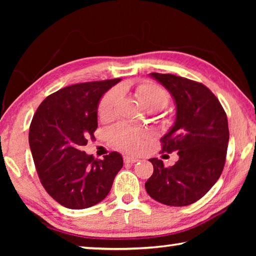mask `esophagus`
<instances>
[{"label":"esophagus","mask_w":256,"mask_h":256,"mask_svg":"<svg viewBox=\"0 0 256 256\" xmlns=\"http://www.w3.org/2000/svg\"><path fill=\"white\" fill-rule=\"evenodd\" d=\"M138 158L132 157V156H124V162L125 164H134L138 162Z\"/></svg>","instance_id":"esophagus-1"}]
</instances>
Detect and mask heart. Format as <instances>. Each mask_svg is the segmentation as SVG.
<instances>
[{"label": "heart", "mask_w": 256, "mask_h": 256, "mask_svg": "<svg viewBox=\"0 0 256 256\" xmlns=\"http://www.w3.org/2000/svg\"><path fill=\"white\" fill-rule=\"evenodd\" d=\"M138 97L149 110H158L166 107L170 96L162 86L154 84H142L136 88ZM120 99L118 89H112L104 94L98 105V118L106 120L115 114ZM110 138L116 146L126 151H138L142 144V133L128 125H118L110 132Z\"/></svg>", "instance_id": "b5f03b06"}]
</instances>
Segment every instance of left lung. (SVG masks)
<instances>
[{"mask_svg":"<svg viewBox=\"0 0 256 256\" xmlns=\"http://www.w3.org/2000/svg\"><path fill=\"white\" fill-rule=\"evenodd\" d=\"M150 76L175 99V124L160 142L162 152L177 151L180 159L170 167L158 158L149 159L154 174L146 182V190L162 204H192L209 192L224 170L229 141L226 112L200 82L170 73Z\"/></svg>","mask_w":256,"mask_h":256,"instance_id":"obj_1","label":"left lung"}]
</instances>
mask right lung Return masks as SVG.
<instances>
[{
  "label": "right lung",
  "instance_id": "add662e5",
  "mask_svg": "<svg viewBox=\"0 0 256 256\" xmlns=\"http://www.w3.org/2000/svg\"><path fill=\"white\" fill-rule=\"evenodd\" d=\"M120 79L84 82L46 97L29 128L32 159L46 192L68 209H86L107 196L123 167L112 151L104 159L86 154L82 146L97 130V108L104 94Z\"/></svg>",
  "mask_w": 256,
  "mask_h": 256
}]
</instances>
